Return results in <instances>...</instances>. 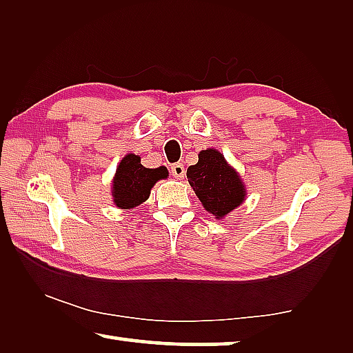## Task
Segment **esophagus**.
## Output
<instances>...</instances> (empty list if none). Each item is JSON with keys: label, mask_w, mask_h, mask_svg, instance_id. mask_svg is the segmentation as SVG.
I'll return each instance as SVG.
<instances>
[{"label": "esophagus", "mask_w": 353, "mask_h": 353, "mask_svg": "<svg viewBox=\"0 0 353 353\" xmlns=\"http://www.w3.org/2000/svg\"><path fill=\"white\" fill-rule=\"evenodd\" d=\"M172 175L178 178V180H181V178L184 176V165L181 163H175L172 164Z\"/></svg>", "instance_id": "esophagus-1"}]
</instances>
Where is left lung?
Instances as JSON below:
<instances>
[{"label":"left lung","mask_w":353,"mask_h":353,"mask_svg":"<svg viewBox=\"0 0 353 353\" xmlns=\"http://www.w3.org/2000/svg\"><path fill=\"white\" fill-rule=\"evenodd\" d=\"M188 181L208 212L222 219L245 197L239 175L227 164L223 154L208 148L199 153V163L188 169Z\"/></svg>","instance_id":"8db88e82"}]
</instances>
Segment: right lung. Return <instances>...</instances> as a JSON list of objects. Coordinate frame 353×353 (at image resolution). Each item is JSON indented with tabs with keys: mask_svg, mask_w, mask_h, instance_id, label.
<instances>
[{
	"mask_svg": "<svg viewBox=\"0 0 353 353\" xmlns=\"http://www.w3.org/2000/svg\"><path fill=\"white\" fill-rule=\"evenodd\" d=\"M167 175L169 172L165 167L161 165L158 169H147L141 164V158L137 154H126L120 161L114 176V203L122 210H132L145 201L154 183L167 178Z\"/></svg>",
	"mask_w": 353,
	"mask_h": 353,
	"instance_id": "add662e5",
	"label": "right lung"
}]
</instances>
